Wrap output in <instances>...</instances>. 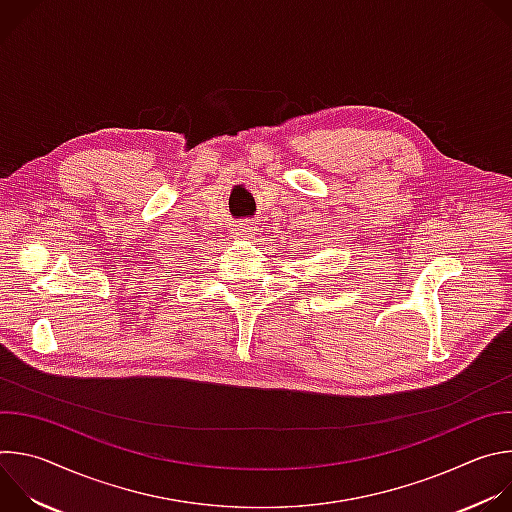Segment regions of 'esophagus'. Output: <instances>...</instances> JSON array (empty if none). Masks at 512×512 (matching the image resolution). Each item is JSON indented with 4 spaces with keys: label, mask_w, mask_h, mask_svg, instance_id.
I'll list each match as a JSON object with an SVG mask.
<instances>
[{
    "label": "esophagus",
    "mask_w": 512,
    "mask_h": 512,
    "mask_svg": "<svg viewBox=\"0 0 512 512\" xmlns=\"http://www.w3.org/2000/svg\"><path fill=\"white\" fill-rule=\"evenodd\" d=\"M255 225L251 223V221H239V223H235L233 225V235L235 237H247V239H251L253 235H255Z\"/></svg>",
    "instance_id": "34e87169"
}]
</instances>
